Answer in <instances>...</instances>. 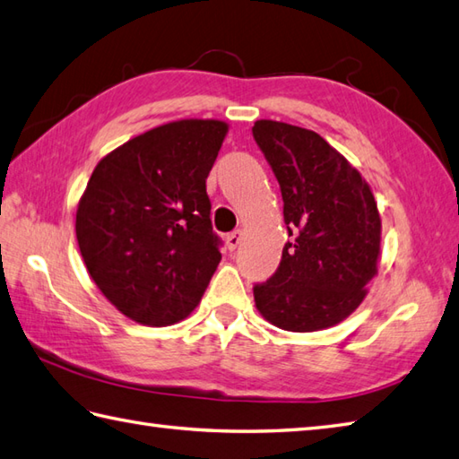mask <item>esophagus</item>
Here are the masks:
<instances>
[{
    "label": "esophagus",
    "instance_id": "34e87169",
    "mask_svg": "<svg viewBox=\"0 0 459 459\" xmlns=\"http://www.w3.org/2000/svg\"><path fill=\"white\" fill-rule=\"evenodd\" d=\"M226 243H228V249H230V251L236 249V247L239 246V243H241V231L236 230V231L228 233V236H226Z\"/></svg>",
    "mask_w": 459,
    "mask_h": 459
}]
</instances>
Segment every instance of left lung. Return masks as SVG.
Listing matches in <instances>:
<instances>
[{"label":"left lung","instance_id":"obj_1","mask_svg":"<svg viewBox=\"0 0 459 459\" xmlns=\"http://www.w3.org/2000/svg\"><path fill=\"white\" fill-rule=\"evenodd\" d=\"M251 133L281 188L291 236L275 273L254 285L255 307L279 329H326L362 303L377 275V202L357 168L313 130L257 120Z\"/></svg>","mask_w":459,"mask_h":459}]
</instances>
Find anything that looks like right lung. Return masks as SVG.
Returning a JSON list of instances; mask_svg holds the SVG:
<instances>
[{
	"mask_svg": "<svg viewBox=\"0 0 459 459\" xmlns=\"http://www.w3.org/2000/svg\"><path fill=\"white\" fill-rule=\"evenodd\" d=\"M226 133L221 120H178L128 140L91 176L74 223L81 255L136 323L186 319L220 264L205 178Z\"/></svg>",
	"mask_w": 459,
	"mask_h": 459,
	"instance_id": "1",
	"label": "right lung"
}]
</instances>
